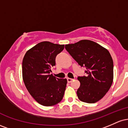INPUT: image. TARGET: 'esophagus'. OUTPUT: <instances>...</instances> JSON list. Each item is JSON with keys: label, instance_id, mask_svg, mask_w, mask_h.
I'll return each mask as SVG.
<instances>
[{"label": "esophagus", "instance_id": "obj_1", "mask_svg": "<svg viewBox=\"0 0 128 128\" xmlns=\"http://www.w3.org/2000/svg\"><path fill=\"white\" fill-rule=\"evenodd\" d=\"M67 82H68V83L71 82L73 80V79H72V78H67Z\"/></svg>", "mask_w": 128, "mask_h": 128}]
</instances>
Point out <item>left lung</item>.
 Here are the masks:
<instances>
[{
  "label": "left lung",
  "instance_id": "obj_1",
  "mask_svg": "<svg viewBox=\"0 0 128 128\" xmlns=\"http://www.w3.org/2000/svg\"><path fill=\"white\" fill-rule=\"evenodd\" d=\"M66 50L81 67L86 75L78 76L80 86L77 90L82 102L93 104L108 92L113 81V61L110 52L99 44L83 40L65 46Z\"/></svg>",
  "mask_w": 128,
  "mask_h": 128
}]
</instances>
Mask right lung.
<instances>
[{"label":"right lung","instance_id":"add662e5","mask_svg":"<svg viewBox=\"0 0 128 128\" xmlns=\"http://www.w3.org/2000/svg\"><path fill=\"white\" fill-rule=\"evenodd\" d=\"M64 48V44L42 42L28 50L23 58V82L32 98L43 106L55 105L64 96L67 79L50 74L55 66L56 56Z\"/></svg>","mask_w":128,"mask_h":128}]
</instances>
